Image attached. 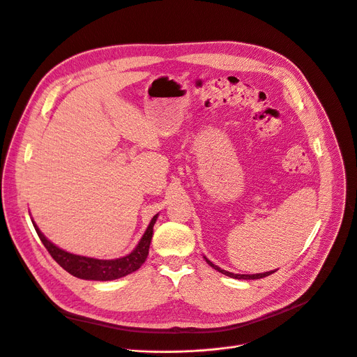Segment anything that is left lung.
Segmentation results:
<instances>
[{
	"label": "left lung",
	"mask_w": 357,
	"mask_h": 357,
	"mask_svg": "<svg viewBox=\"0 0 357 357\" xmlns=\"http://www.w3.org/2000/svg\"><path fill=\"white\" fill-rule=\"evenodd\" d=\"M204 260L207 261V264H210L214 270H217V271H220V273H223V274H226V276H229V278H233V279H240V280H256V279H261V278H267V276H270L271 273H274L276 270H271V271H266V273H259V274H234V273H230V271H226V270H222L220 267L218 266H215V264H213L207 257H204Z\"/></svg>",
	"instance_id": "8db88e82"
}]
</instances>
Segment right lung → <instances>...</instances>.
I'll list each match as a JSON object with an SVG mask.
<instances>
[{"label":"right lung","instance_id":"add662e5","mask_svg":"<svg viewBox=\"0 0 357 357\" xmlns=\"http://www.w3.org/2000/svg\"><path fill=\"white\" fill-rule=\"evenodd\" d=\"M155 220H157V214L151 218V222L146 233L143 234L142 240L139 241V244H137V248L130 255L116 260H98V259L67 253L59 249L57 245H54L51 241H48L44 237V234L40 231V229L36 226V223L33 225L36 227V231L40 240L44 244V248L48 250L51 257L56 260L66 271H68L74 278H78V279L107 282V280H116L127 276V274L135 271L137 268H140V266L146 261L149 256V249H150V243L153 237V226Z\"/></svg>","mask_w":357,"mask_h":357}]
</instances>
